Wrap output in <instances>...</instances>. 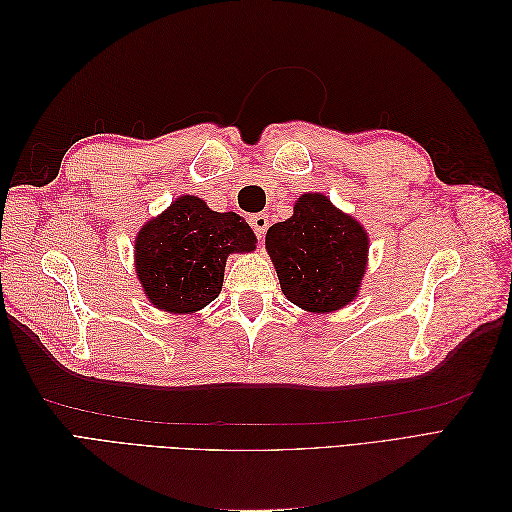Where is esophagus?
<instances>
[{"label":"esophagus","instance_id":"esophagus-1","mask_svg":"<svg viewBox=\"0 0 512 512\" xmlns=\"http://www.w3.org/2000/svg\"><path fill=\"white\" fill-rule=\"evenodd\" d=\"M250 224L254 228V232L258 235V239H262L267 235V228H269V215L267 213H256L250 218Z\"/></svg>","mask_w":512,"mask_h":512}]
</instances>
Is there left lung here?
I'll list each match as a JSON object with an SVG mask.
<instances>
[{
	"label": "left lung",
	"mask_w": 512,
	"mask_h": 512,
	"mask_svg": "<svg viewBox=\"0 0 512 512\" xmlns=\"http://www.w3.org/2000/svg\"><path fill=\"white\" fill-rule=\"evenodd\" d=\"M265 247L286 299L305 312L331 314L359 297L369 235L327 194H301L290 218L267 230Z\"/></svg>",
	"instance_id": "left-lung-1"
}]
</instances>
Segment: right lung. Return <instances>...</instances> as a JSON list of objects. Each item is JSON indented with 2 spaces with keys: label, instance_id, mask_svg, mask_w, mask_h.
I'll use <instances>...</instances> for the list:
<instances>
[{
  "label": "right lung",
  "instance_id": "add662e5",
  "mask_svg": "<svg viewBox=\"0 0 512 512\" xmlns=\"http://www.w3.org/2000/svg\"><path fill=\"white\" fill-rule=\"evenodd\" d=\"M256 235L235 211H213L181 194L134 239V271L147 301L168 314H196L218 299L230 254L256 250Z\"/></svg>",
  "mask_w": 512,
  "mask_h": 512
}]
</instances>
